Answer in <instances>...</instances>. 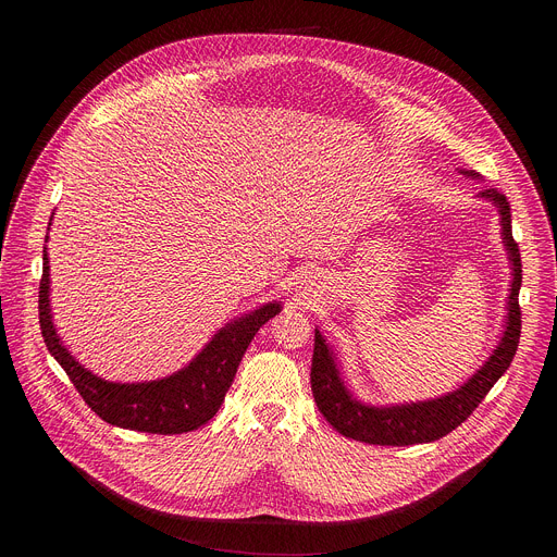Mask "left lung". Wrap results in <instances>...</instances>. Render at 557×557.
Masks as SVG:
<instances>
[{
  "label": "left lung",
  "instance_id": "obj_1",
  "mask_svg": "<svg viewBox=\"0 0 557 557\" xmlns=\"http://www.w3.org/2000/svg\"><path fill=\"white\" fill-rule=\"evenodd\" d=\"M481 196L496 202L502 212L504 239L510 250L512 261V288L508 302V327L502 338V345L494 349L490 361L456 393L445 395L435 401L411 404V406H393V408H370L349 397L343 382L338 379L334 359L330 349L315 332L313 338V359H311V391L318 404V411L345 437L368 443V445H420L441 441L443 435L451 433L470 418L479 404L485 399L490 388L499 382V376L510 368L517 345L521 336V307H519V286H521V255L519 246L512 239V219L510 202L504 191L496 187H487Z\"/></svg>",
  "mask_w": 557,
  "mask_h": 557
}]
</instances>
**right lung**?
<instances>
[{
	"instance_id": "right-lung-1",
	"label": "right lung",
	"mask_w": 557,
	"mask_h": 557,
	"mask_svg": "<svg viewBox=\"0 0 557 557\" xmlns=\"http://www.w3.org/2000/svg\"><path fill=\"white\" fill-rule=\"evenodd\" d=\"M40 332L51 357L72 379L83 401L108 424L144 433H187L210 422L223 404L242 357L261 325L280 311V305H267L242 318L239 323L221 330L202 349L189 368L151 384H110L78 366L58 338L49 309V259L42 257V277L38 290Z\"/></svg>"
}]
</instances>
